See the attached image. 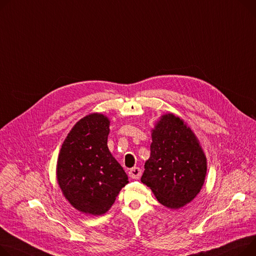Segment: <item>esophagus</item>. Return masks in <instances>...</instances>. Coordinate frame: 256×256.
I'll list each match as a JSON object with an SVG mask.
<instances>
[{"mask_svg": "<svg viewBox=\"0 0 256 256\" xmlns=\"http://www.w3.org/2000/svg\"><path fill=\"white\" fill-rule=\"evenodd\" d=\"M142 175V170L138 166H134L128 171V176L132 179H139Z\"/></svg>", "mask_w": 256, "mask_h": 256, "instance_id": "esophagus-1", "label": "esophagus"}]
</instances>
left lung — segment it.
Instances as JSON below:
<instances>
[{
    "label": "left lung",
    "mask_w": 256,
    "mask_h": 256,
    "mask_svg": "<svg viewBox=\"0 0 256 256\" xmlns=\"http://www.w3.org/2000/svg\"><path fill=\"white\" fill-rule=\"evenodd\" d=\"M150 158L141 181L166 208L179 209L200 192L207 158L194 132L172 113L160 117L152 130Z\"/></svg>",
    "instance_id": "8db88e82"
}]
</instances>
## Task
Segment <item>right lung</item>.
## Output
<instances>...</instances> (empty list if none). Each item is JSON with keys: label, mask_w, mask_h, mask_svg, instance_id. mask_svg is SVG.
<instances>
[{"label": "right lung", "mask_w": 256, "mask_h": 256, "mask_svg": "<svg viewBox=\"0 0 256 256\" xmlns=\"http://www.w3.org/2000/svg\"><path fill=\"white\" fill-rule=\"evenodd\" d=\"M109 118L100 113L81 118L58 154L56 178L62 194L85 214H105L128 183L124 170L109 151Z\"/></svg>", "instance_id": "obj_1"}]
</instances>
